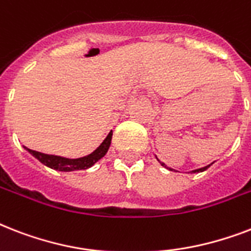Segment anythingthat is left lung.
Segmentation results:
<instances>
[{
  "label": "left lung",
  "mask_w": 251,
  "mask_h": 251,
  "mask_svg": "<svg viewBox=\"0 0 251 251\" xmlns=\"http://www.w3.org/2000/svg\"><path fill=\"white\" fill-rule=\"evenodd\" d=\"M212 164H214V163H212ZM161 165H164L165 167V164H163V163H161ZM211 167V164L210 165H207V167H203V168H199V169H195V171H191L193 172V173H197V172H203V171H206V169H208V168ZM169 169H171V168H169ZM171 171H173V169H171Z\"/></svg>",
  "instance_id": "8db88e82"
}]
</instances>
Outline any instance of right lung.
<instances>
[{"mask_svg":"<svg viewBox=\"0 0 251 251\" xmlns=\"http://www.w3.org/2000/svg\"><path fill=\"white\" fill-rule=\"evenodd\" d=\"M112 131H110L106 138L102 141V143L99 146L98 149L95 150L94 152L87 155V156L79 157V159H68V157H61L56 156V155H48V153L37 152V151H33V150H29L27 147H25L27 151H28L32 156H35L37 160L43 163L47 167L52 168V169H56V171L60 172H72V171H80V169H87V168L92 167V165L101 159L109 150L110 141H112Z\"/></svg>","mask_w":251,"mask_h":251,"instance_id":"1","label":"right lung"}]
</instances>
